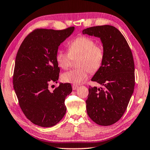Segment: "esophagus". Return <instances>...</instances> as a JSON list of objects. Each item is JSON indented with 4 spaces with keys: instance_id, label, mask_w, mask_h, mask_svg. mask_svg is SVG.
Masks as SVG:
<instances>
[{
    "instance_id": "1",
    "label": "esophagus",
    "mask_w": 150,
    "mask_h": 150,
    "mask_svg": "<svg viewBox=\"0 0 150 150\" xmlns=\"http://www.w3.org/2000/svg\"><path fill=\"white\" fill-rule=\"evenodd\" d=\"M77 88H78L77 85H76V84H73L72 85V88H73V90H75Z\"/></svg>"
}]
</instances>
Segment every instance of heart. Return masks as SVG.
I'll list each match as a JSON object with an SVG mask.
<instances>
[{
  "label": "heart",
  "mask_w": 150,
  "mask_h": 150,
  "mask_svg": "<svg viewBox=\"0 0 150 150\" xmlns=\"http://www.w3.org/2000/svg\"><path fill=\"white\" fill-rule=\"evenodd\" d=\"M68 52L59 50L56 54L58 66L67 69L73 60L79 58L77 69L70 70L62 75V80L66 83L79 84L88 77L89 72L95 73L101 67L105 60L103 47L96 44V41L88 36H81L71 40L67 45Z\"/></svg>",
  "instance_id": "1"
}]
</instances>
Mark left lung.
Returning <instances> with one entry per match:
<instances>
[{"label":"left lung","instance_id":"obj_1","mask_svg":"<svg viewBox=\"0 0 150 150\" xmlns=\"http://www.w3.org/2000/svg\"><path fill=\"white\" fill-rule=\"evenodd\" d=\"M83 34L100 38L105 50L103 64L92 79L103 87H89L87 114L97 124L112 125L124 115L134 91L133 54L124 36L113 26H92Z\"/></svg>","mask_w":150,"mask_h":150}]
</instances>
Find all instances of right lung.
<instances>
[{
	"label": "right lung",
	"instance_id": "add662e5",
	"mask_svg": "<svg viewBox=\"0 0 150 150\" xmlns=\"http://www.w3.org/2000/svg\"><path fill=\"white\" fill-rule=\"evenodd\" d=\"M75 30L38 28L30 32L17 51L13 76V88L25 116L35 125L54 126L66 112L64 103L72 92L69 83H60L51 92V83H57L60 68L56 61L58 47Z\"/></svg>",
	"mask_w": 150,
	"mask_h": 150
}]
</instances>
